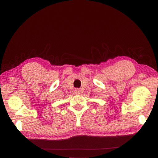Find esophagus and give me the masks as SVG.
Masks as SVG:
<instances>
[{
	"label": "esophagus",
	"instance_id": "34e87169",
	"mask_svg": "<svg viewBox=\"0 0 158 158\" xmlns=\"http://www.w3.org/2000/svg\"><path fill=\"white\" fill-rule=\"evenodd\" d=\"M75 93L76 94H79L81 93V90H80L79 89H75Z\"/></svg>",
	"mask_w": 158,
	"mask_h": 158
}]
</instances>
